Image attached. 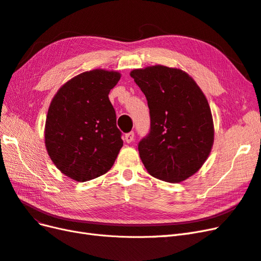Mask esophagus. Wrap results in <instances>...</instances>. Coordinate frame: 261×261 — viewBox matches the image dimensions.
Wrapping results in <instances>:
<instances>
[{
    "label": "esophagus",
    "mask_w": 261,
    "mask_h": 261,
    "mask_svg": "<svg viewBox=\"0 0 261 261\" xmlns=\"http://www.w3.org/2000/svg\"><path fill=\"white\" fill-rule=\"evenodd\" d=\"M134 136H135L134 132H129L127 134H125V141H126V143H132V141L134 140Z\"/></svg>",
    "instance_id": "esophagus-1"
}]
</instances>
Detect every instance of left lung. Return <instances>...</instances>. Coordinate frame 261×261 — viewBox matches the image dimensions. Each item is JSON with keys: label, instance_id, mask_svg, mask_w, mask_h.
<instances>
[{"label": "left lung", "instance_id": "left-lung-1", "mask_svg": "<svg viewBox=\"0 0 261 261\" xmlns=\"http://www.w3.org/2000/svg\"><path fill=\"white\" fill-rule=\"evenodd\" d=\"M147 98L150 133L138 145L151 176L179 183L198 172L211 152L215 126L208 100L184 70L164 65L133 69Z\"/></svg>", "mask_w": 261, "mask_h": 261}]
</instances>
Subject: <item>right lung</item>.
<instances>
[{
  "instance_id": "add662e5",
  "label": "right lung",
  "mask_w": 261,
  "mask_h": 261,
  "mask_svg": "<svg viewBox=\"0 0 261 261\" xmlns=\"http://www.w3.org/2000/svg\"><path fill=\"white\" fill-rule=\"evenodd\" d=\"M121 74L97 68L73 77L53 97L44 126L46 151L63 174L76 181L112 168L123 146L109 93Z\"/></svg>"
}]
</instances>
